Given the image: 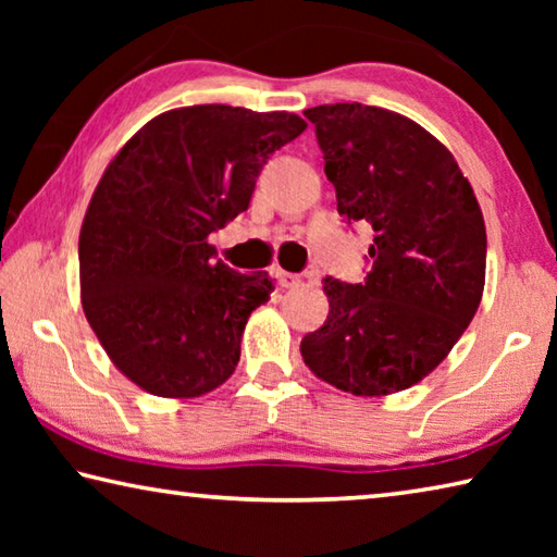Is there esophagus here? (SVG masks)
Masks as SVG:
<instances>
[{"instance_id": "obj_1", "label": "esophagus", "mask_w": 557, "mask_h": 557, "mask_svg": "<svg viewBox=\"0 0 557 557\" xmlns=\"http://www.w3.org/2000/svg\"><path fill=\"white\" fill-rule=\"evenodd\" d=\"M275 280L282 287H297L301 282V277L295 275V272H285V270H275Z\"/></svg>"}]
</instances>
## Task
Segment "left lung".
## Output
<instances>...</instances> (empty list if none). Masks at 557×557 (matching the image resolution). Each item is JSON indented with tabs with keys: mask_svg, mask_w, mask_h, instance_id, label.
Segmentation results:
<instances>
[{
	"mask_svg": "<svg viewBox=\"0 0 557 557\" xmlns=\"http://www.w3.org/2000/svg\"><path fill=\"white\" fill-rule=\"evenodd\" d=\"M344 221L369 223L371 270L324 277L326 322L299 351L319 379L354 395H388L435 371L476 314L486 228L445 147L398 112L336 102L305 110Z\"/></svg>",
	"mask_w": 557,
	"mask_h": 557,
	"instance_id": "1",
	"label": "left lung"
}]
</instances>
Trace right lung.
<instances>
[{"mask_svg": "<svg viewBox=\"0 0 557 557\" xmlns=\"http://www.w3.org/2000/svg\"><path fill=\"white\" fill-rule=\"evenodd\" d=\"M305 127L292 112L178 108L106 169L81 228V295L102 348L139 388L196 398L235 371L272 280L215 260L209 235L248 211L270 154Z\"/></svg>", "mask_w": 557, "mask_h": 557, "instance_id": "add662e5", "label": "right lung"}]
</instances>
